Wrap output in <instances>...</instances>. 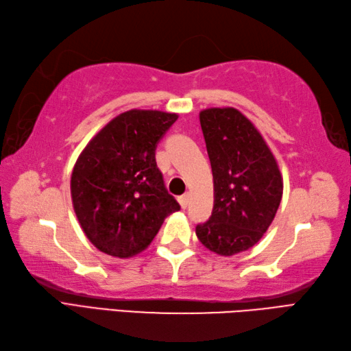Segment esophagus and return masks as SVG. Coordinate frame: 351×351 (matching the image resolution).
<instances>
[{"instance_id":"1","label":"esophagus","mask_w":351,"mask_h":351,"mask_svg":"<svg viewBox=\"0 0 351 351\" xmlns=\"http://www.w3.org/2000/svg\"><path fill=\"white\" fill-rule=\"evenodd\" d=\"M189 199H191L189 192H186V194L178 197V203H180V206L183 207V209H186V207H188V204H189Z\"/></svg>"}]
</instances>
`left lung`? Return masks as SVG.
Segmentation results:
<instances>
[{"label": "left lung", "instance_id": "1", "mask_svg": "<svg viewBox=\"0 0 351 351\" xmlns=\"http://www.w3.org/2000/svg\"><path fill=\"white\" fill-rule=\"evenodd\" d=\"M213 174V210L195 227L199 242L219 256L252 248L268 230L283 194V178L267 142L233 107L199 112Z\"/></svg>", "mask_w": 351, "mask_h": 351}]
</instances>
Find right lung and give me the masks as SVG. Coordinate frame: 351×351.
Wrapping results in <instances>:
<instances>
[{"instance_id": "right-lung-1", "label": "right lung", "mask_w": 351, "mask_h": 351, "mask_svg": "<svg viewBox=\"0 0 351 351\" xmlns=\"http://www.w3.org/2000/svg\"><path fill=\"white\" fill-rule=\"evenodd\" d=\"M177 113L133 109L106 124L71 176L83 232L99 252L127 259L145 250L168 215L180 210L156 163V147Z\"/></svg>"}]
</instances>
